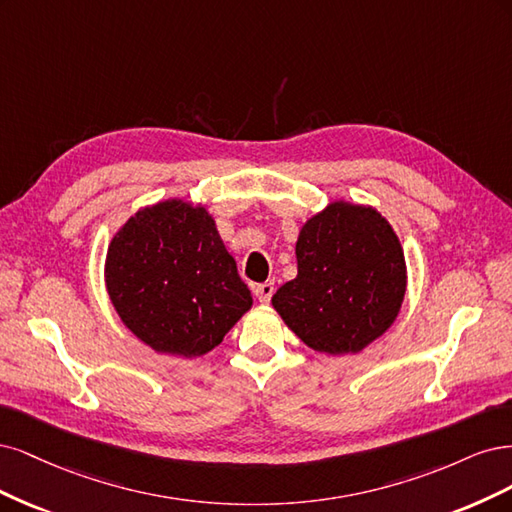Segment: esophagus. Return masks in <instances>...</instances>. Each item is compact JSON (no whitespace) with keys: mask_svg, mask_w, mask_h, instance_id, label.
Returning <instances> with one entry per match:
<instances>
[{"mask_svg":"<svg viewBox=\"0 0 512 512\" xmlns=\"http://www.w3.org/2000/svg\"><path fill=\"white\" fill-rule=\"evenodd\" d=\"M253 293H255V298L261 302V304H268L270 300H272V293H274V283H259V285H255L253 287Z\"/></svg>","mask_w":512,"mask_h":512,"instance_id":"34e87169","label":"esophagus"}]
</instances>
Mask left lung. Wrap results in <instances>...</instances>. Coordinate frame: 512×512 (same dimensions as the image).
<instances>
[{"mask_svg": "<svg viewBox=\"0 0 512 512\" xmlns=\"http://www.w3.org/2000/svg\"><path fill=\"white\" fill-rule=\"evenodd\" d=\"M295 257L298 276L274 293L272 306L310 349L359 353L398 317L404 251L376 208L332 202L302 225Z\"/></svg>", "mask_w": 512, "mask_h": 512, "instance_id": "1", "label": "left lung"}]
</instances>
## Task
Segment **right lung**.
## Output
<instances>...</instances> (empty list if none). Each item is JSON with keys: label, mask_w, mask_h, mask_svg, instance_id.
<instances>
[{"label": "right lung", "mask_w": 512, "mask_h": 512, "mask_svg": "<svg viewBox=\"0 0 512 512\" xmlns=\"http://www.w3.org/2000/svg\"><path fill=\"white\" fill-rule=\"evenodd\" d=\"M104 278L129 332L166 355H206L253 306L210 212L178 197L127 219Z\"/></svg>", "instance_id": "obj_1"}]
</instances>
